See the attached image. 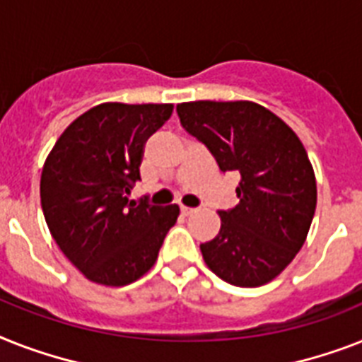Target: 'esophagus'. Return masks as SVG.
Returning a JSON list of instances; mask_svg holds the SVG:
<instances>
[{"label":"esophagus","instance_id":"34e87169","mask_svg":"<svg viewBox=\"0 0 362 362\" xmlns=\"http://www.w3.org/2000/svg\"><path fill=\"white\" fill-rule=\"evenodd\" d=\"M180 210H182V214H184V216H193V214H197V208H187V206H182Z\"/></svg>","mask_w":362,"mask_h":362}]
</instances>
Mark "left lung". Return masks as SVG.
Wrapping results in <instances>:
<instances>
[{
    "instance_id": "1",
    "label": "left lung",
    "mask_w": 362,
    "mask_h": 362,
    "mask_svg": "<svg viewBox=\"0 0 362 362\" xmlns=\"http://www.w3.org/2000/svg\"><path fill=\"white\" fill-rule=\"evenodd\" d=\"M176 113L223 173L240 175V202L219 211V234L201 243L204 262L234 286L269 283L303 247L316 210L303 143L283 119L249 100L184 102Z\"/></svg>"
}]
</instances>
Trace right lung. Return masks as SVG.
Segmentation results:
<instances>
[{
	"label": "right lung",
	"instance_id": "obj_1",
	"mask_svg": "<svg viewBox=\"0 0 362 362\" xmlns=\"http://www.w3.org/2000/svg\"><path fill=\"white\" fill-rule=\"evenodd\" d=\"M173 104L95 105L61 134L40 176V204L55 243L93 283L126 286L158 260L178 206L128 201L146 139Z\"/></svg>",
	"mask_w": 362,
	"mask_h": 362
}]
</instances>
